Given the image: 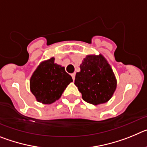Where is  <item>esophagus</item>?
<instances>
[{"label": "esophagus", "instance_id": "obj_1", "mask_svg": "<svg viewBox=\"0 0 147 147\" xmlns=\"http://www.w3.org/2000/svg\"><path fill=\"white\" fill-rule=\"evenodd\" d=\"M75 76H76V73H73V74H71V76H72L73 78V80H75Z\"/></svg>", "mask_w": 147, "mask_h": 147}]
</instances>
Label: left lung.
I'll return each instance as SVG.
<instances>
[{
	"instance_id": "left-lung-1",
	"label": "left lung",
	"mask_w": 147,
	"mask_h": 147,
	"mask_svg": "<svg viewBox=\"0 0 147 147\" xmlns=\"http://www.w3.org/2000/svg\"><path fill=\"white\" fill-rule=\"evenodd\" d=\"M74 84L84 101L93 105L108 102L117 81L113 69L103 55H87L76 73Z\"/></svg>"
}]
</instances>
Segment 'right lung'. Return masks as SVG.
Wrapping results in <instances>:
<instances>
[{"instance_id": "right-lung-1", "label": "right lung", "mask_w": 147, "mask_h": 147, "mask_svg": "<svg viewBox=\"0 0 147 147\" xmlns=\"http://www.w3.org/2000/svg\"><path fill=\"white\" fill-rule=\"evenodd\" d=\"M54 57L40 62L30 79V90L37 102L50 105L59 99L72 77Z\"/></svg>"}]
</instances>
